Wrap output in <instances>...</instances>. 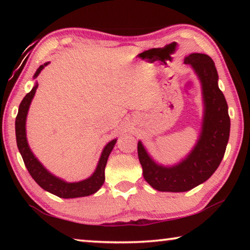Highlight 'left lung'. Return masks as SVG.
I'll use <instances>...</instances> for the list:
<instances>
[{
  "mask_svg": "<svg viewBox=\"0 0 250 250\" xmlns=\"http://www.w3.org/2000/svg\"><path fill=\"white\" fill-rule=\"evenodd\" d=\"M184 62L192 67L200 79L204 101L202 131L195 146L176 166L163 167L152 160L141 141L138 142L143 177L160 192H186L204 183L221 164L229 139L228 105L218 88V74L213 59L208 55L194 53L186 56Z\"/></svg>",
  "mask_w": 250,
  "mask_h": 250,
  "instance_id": "left-lung-1",
  "label": "left lung"
}]
</instances>
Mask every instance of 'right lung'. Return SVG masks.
<instances>
[{"mask_svg": "<svg viewBox=\"0 0 250 250\" xmlns=\"http://www.w3.org/2000/svg\"><path fill=\"white\" fill-rule=\"evenodd\" d=\"M47 65L48 62H45L44 65H41L39 67V69L36 70L35 75H34V78H36L37 76L40 75L41 71L43 70L44 67ZM37 87H39V83H35L33 89L24 97L22 103H21L19 107V113L15 119L16 143H18L19 151L21 155H22L25 167H26L28 173L31 174L34 181H35L42 188L58 197L75 198L91 195V194L98 191L104 184L105 164H107L109 154L111 153L113 146L116 145L117 139L110 141L108 145L104 146L103 153L100 155L96 171L94 172V174L90 177H88V179L80 182H75V183H67V182L62 181V179H59V177L53 175L52 173H49L43 167V164H42L40 161L36 159V156L33 154V152L29 149L26 139V128H25V125H26V117L29 109V104L32 103V99L34 95H35Z\"/></svg>", "mask_w": 250, "mask_h": 250, "instance_id": "obj_1", "label": "right lung"}]
</instances>
